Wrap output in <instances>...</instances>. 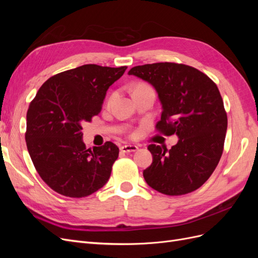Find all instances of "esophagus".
Instances as JSON below:
<instances>
[{"mask_svg": "<svg viewBox=\"0 0 258 258\" xmlns=\"http://www.w3.org/2000/svg\"><path fill=\"white\" fill-rule=\"evenodd\" d=\"M139 150V147L137 145H122L120 147V151L122 153H131V152H136Z\"/></svg>", "mask_w": 258, "mask_h": 258, "instance_id": "obj_1", "label": "esophagus"}]
</instances>
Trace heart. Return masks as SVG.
<instances>
[{"instance_id":"1","label":"heart","mask_w":258,"mask_h":258,"mask_svg":"<svg viewBox=\"0 0 258 258\" xmlns=\"http://www.w3.org/2000/svg\"><path fill=\"white\" fill-rule=\"evenodd\" d=\"M142 86H146V85H140V86H138V87H142ZM137 87V88H138ZM116 97V95H115V93H112V95L110 96V98H108V101H110V102H111V101H113L114 100V98Z\"/></svg>"}]
</instances>
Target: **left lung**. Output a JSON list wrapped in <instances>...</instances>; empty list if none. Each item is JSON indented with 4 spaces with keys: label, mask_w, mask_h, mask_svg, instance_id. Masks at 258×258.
I'll return each instance as SVG.
<instances>
[{
    "label": "left lung",
    "mask_w": 258,
    "mask_h": 258,
    "mask_svg": "<svg viewBox=\"0 0 258 258\" xmlns=\"http://www.w3.org/2000/svg\"><path fill=\"white\" fill-rule=\"evenodd\" d=\"M128 74L152 84L158 92L162 112L156 131L178 137L169 151L148 145L153 162L143 171L146 183L169 196L198 189L218 165L227 130L216 84L199 70L174 62L138 66Z\"/></svg>",
    "instance_id": "1"
}]
</instances>
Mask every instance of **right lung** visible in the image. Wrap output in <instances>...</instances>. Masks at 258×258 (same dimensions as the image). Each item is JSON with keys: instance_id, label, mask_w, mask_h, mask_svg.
<instances>
[{"instance_id": "right-lung-1", "label": "right lung", "mask_w": 258, "mask_h": 258, "mask_svg": "<svg viewBox=\"0 0 258 258\" xmlns=\"http://www.w3.org/2000/svg\"><path fill=\"white\" fill-rule=\"evenodd\" d=\"M127 67L85 64L46 81L27 113L26 142L33 165L52 190L87 197L110 178L119 148L112 142L86 148L82 124L102 108L110 86Z\"/></svg>"}]
</instances>
